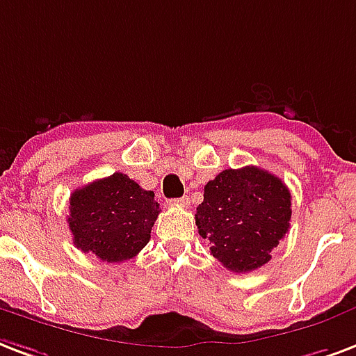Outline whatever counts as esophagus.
Listing matches in <instances>:
<instances>
[{"instance_id": "1", "label": "esophagus", "mask_w": 356, "mask_h": 356, "mask_svg": "<svg viewBox=\"0 0 356 356\" xmlns=\"http://www.w3.org/2000/svg\"><path fill=\"white\" fill-rule=\"evenodd\" d=\"M172 205H188V196L184 197H179V200H172Z\"/></svg>"}]
</instances>
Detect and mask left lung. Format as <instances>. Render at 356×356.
<instances>
[{"label":"left lung","mask_w":356,"mask_h":356,"mask_svg":"<svg viewBox=\"0 0 356 356\" xmlns=\"http://www.w3.org/2000/svg\"><path fill=\"white\" fill-rule=\"evenodd\" d=\"M291 194L273 173L257 166L224 170L205 184L196 226L211 254L233 273H250L270 261L286 237Z\"/></svg>","instance_id":"obj_1"}]
</instances>
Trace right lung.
<instances>
[{
	"label": "right lung",
	"instance_id": "obj_1",
	"mask_svg": "<svg viewBox=\"0 0 356 356\" xmlns=\"http://www.w3.org/2000/svg\"><path fill=\"white\" fill-rule=\"evenodd\" d=\"M69 227L76 248L108 263H121L151 238L159 203L124 173H113L70 194Z\"/></svg>",
	"mask_w": 356,
	"mask_h": 356
}]
</instances>
